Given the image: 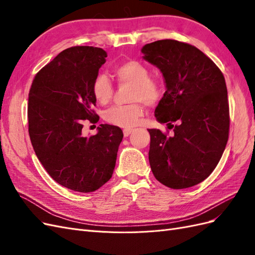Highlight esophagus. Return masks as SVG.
<instances>
[{
    "mask_svg": "<svg viewBox=\"0 0 255 255\" xmlns=\"http://www.w3.org/2000/svg\"><path fill=\"white\" fill-rule=\"evenodd\" d=\"M133 132V129L132 128H126V129H123V134H125V137H128V136H129V134Z\"/></svg>",
    "mask_w": 255,
    "mask_h": 255,
    "instance_id": "obj_1",
    "label": "esophagus"
}]
</instances>
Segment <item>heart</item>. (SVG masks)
Returning <instances> with one entry per match:
<instances>
[{
  "label": "heart",
  "instance_id": "obj_1",
  "mask_svg": "<svg viewBox=\"0 0 255 255\" xmlns=\"http://www.w3.org/2000/svg\"><path fill=\"white\" fill-rule=\"evenodd\" d=\"M114 74L119 83L133 85L130 101L135 103L112 107L106 112V121L123 128H133L143 115L142 106L138 102H143L146 105L156 103L161 96L160 85L150 79L149 69L136 60L118 65L114 69ZM92 92L100 104L109 103L114 94L111 80L105 74H99L92 84Z\"/></svg>",
  "mask_w": 255,
  "mask_h": 255
}]
</instances>
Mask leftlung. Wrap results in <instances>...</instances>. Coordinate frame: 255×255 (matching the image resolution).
Instances as JSON below:
<instances>
[{"label":"left lung","instance_id":"8db88e82","mask_svg":"<svg viewBox=\"0 0 255 255\" xmlns=\"http://www.w3.org/2000/svg\"><path fill=\"white\" fill-rule=\"evenodd\" d=\"M141 53L145 61L159 69L166 86L155 118L173 128L171 136L148 129L151 170L167 187L195 186L213 172L228 142L225 78L211 58L187 43L157 40L143 45Z\"/></svg>","mask_w":255,"mask_h":255}]
</instances>
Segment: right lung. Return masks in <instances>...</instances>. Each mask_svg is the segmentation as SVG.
<instances>
[{"mask_svg":"<svg viewBox=\"0 0 255 255\" xmlns=\"http://www.w3.org/2000/svg\"><path fill=\"white\" fill-rule=\"evenodd\" d=\"M105 57L100 48L66 49L36 74L28 94V133L38 159L54 181L79 192L110 181L123 138L110 125H100L94 136L82 133L85 120H99L92 84Z\"/></svg>","mask_w":255,"mask_h":255,"instance_id":"add662e5","label":"right lung"}]
</instances>
